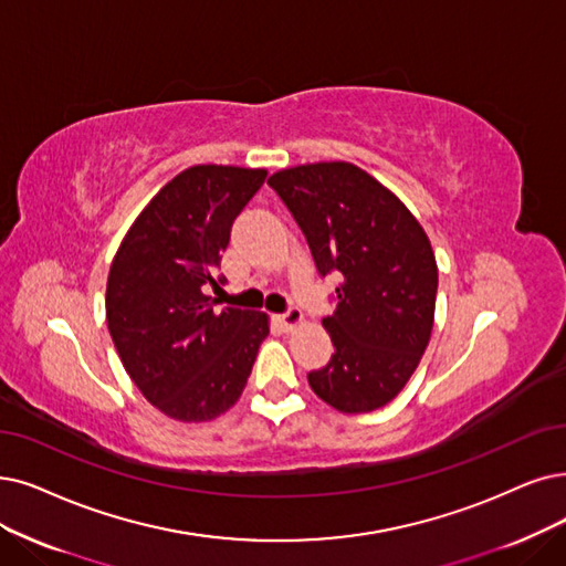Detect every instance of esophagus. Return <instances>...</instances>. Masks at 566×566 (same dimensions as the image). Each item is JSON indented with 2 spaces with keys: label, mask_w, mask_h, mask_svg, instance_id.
I'll use <instances>...</instances> for the list:
<instances>
[{
  "label": "esophagus",
  "mask_w": 566,
  "mask_h": 566,
  "mask_svg": "<svg viewBox=\"0 0 566 566\" xmlns=\"http://www.w3.org/2000/svg\"><path fill=\"white\" fill-rule=\"evenodd\" d=\"M276 323L285 329V332H292L295 327H300L304 323V313L300 308H287L285 313L276 315Z\"/></svg>",
  "instance_id": "esophagus-1"
}]
</instances>
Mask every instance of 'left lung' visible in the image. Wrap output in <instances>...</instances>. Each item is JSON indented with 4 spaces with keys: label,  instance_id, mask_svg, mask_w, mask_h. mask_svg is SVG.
<instances>
[{
    "label": "left lung",
    "instance_id": "left-lung-1",
    "mask_svg": "<svg viewBox=\"0 0 566 566\" xmlns=\"http://www.w3.org/2000/svg\"><path fill=\"white\" fill-rule=\"evenodd\" d=\"M266 184L295 216L321 274H342L336 311L323 321L334 355L308 386L342 413L376 411L409 382L432 336V243L392 190L350 163L290 167Z\"/></svg>",
    "mask_w": 566,
    "mask_h": 566
}]
</instances>
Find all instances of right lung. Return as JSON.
Wrapping results in <instances>:
<instances>
[{"label":"right lung","instance_id":"obj_1","mask_svg":"<svg viewBox=\"0 0 566 566\" xmlns=\"http://www.w3.org/2000/svg\"><path fill=\"white\" fill-rule=\"evenodd\" d=\"M266 169L195 165L132 222L106 281V325L134 386L180 422H207L239 401L269 315L216 308V269L234 218Z\"/></svg>","mask_w":566,"mask_h":566}]
</instances>
